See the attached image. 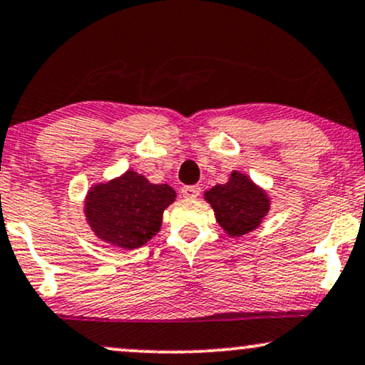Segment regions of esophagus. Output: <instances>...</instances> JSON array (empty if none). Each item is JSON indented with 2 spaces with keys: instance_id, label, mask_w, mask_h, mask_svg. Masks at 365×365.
Here are the masks:
<instances>
[{
  "instance_id": "esophagus-1",
  "label": "esophagus",
  "mask_w": 365,
  "mask_h": 365,
  "mask_svg": "<svg viewBox=\"0 0 365 365\" xmlns=\"http://www.w3.org/2000/svg\"><path fill=\"white\" fill-rule=\"evenodd\" d=\"M181 192H182L184 197H187V200H192V197L200 196L201 187L200 186H184L182 190H181Z\"/></svg>"
}]
</instances>
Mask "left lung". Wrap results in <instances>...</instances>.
Segmentation results:
<instances>
[{"instance_id": "1", "label": "left lung", "mask_w": 365, "mask_h": 365, "mask_svg": "<svg viewBox=\"0 0 365 365\" xmlns=\"http://www.w3.org/2000/svg\"><path fill=\"white\" fill-rule=\"evenodd\" d=\"M220 227L230 237H242L259 227L267 215L269 196L245 174L233 170L225 184H217L205 192Z\"/></svg>"}]
</instances>
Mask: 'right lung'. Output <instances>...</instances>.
Here are the masks:
<instances>
[{
    "label": "right lung",
    "mask_w": 365,
    "mask_h": 365,
    "mask_svg": "<svg viewBox=\"0 0 365 365\" xmlns=\"http://www.w3.org/2000/svg\"><path fill=\"white\" fill-rule=\"evenodd\" d=\"M174 200L175 191L168 184H152L143 175L127 170L113 181L91 187L84 213L98 238L133 250L160 230L162 213Z\"/></svg>",
    "instance_id": "obj_1"
}]
</instances>
